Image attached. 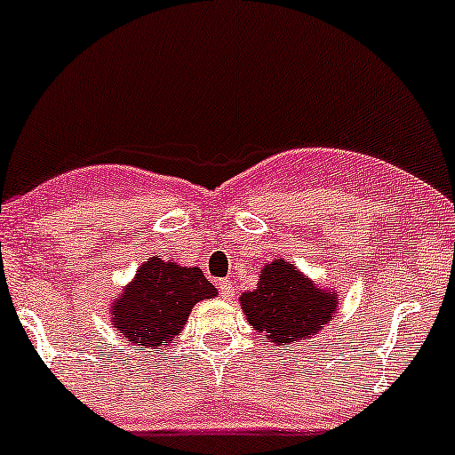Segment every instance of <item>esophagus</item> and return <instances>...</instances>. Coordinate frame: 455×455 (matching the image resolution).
Segmentation results:
<instances>
[{
    "label": "esophagus",
    "instance_id": "34e87169",
    "mask_svg": "<svg viewBox=\"0 0 455 455\" xmlns=\"http://www.w3.org/2000/svg\"><path fill=\"white\" fill-rule=\"evenodd\" d=\"M218 289H220V293L227 298V300H233V298H235V291H233V284H231V281H228V278H222V281H218Z\"/></svg>",
    "mask_w": 455,
    "mask_h": 455
}]
</instances>
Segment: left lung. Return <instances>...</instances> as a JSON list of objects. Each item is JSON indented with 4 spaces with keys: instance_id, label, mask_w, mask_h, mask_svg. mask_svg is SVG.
<instances>
[{
    "instance_id": "obj_1",
    "label": "left lung",
    "mask_w": 455,
    "mask_h": 455,
    "mask_svg": "<svg viewBox=\"0 0 455 455\" xmlns=\"http://www.w3.org/2000/svg\"><path fill=\"white\" fill-rule=\"evenodd\" d=\"M243 313L259 332L276 346H293L315 337L334 315L337 298L332 291L317 289L304 278L293 263L272 261L261 269L254 291L242 298Z\"/></svg>"
}]
</instances>
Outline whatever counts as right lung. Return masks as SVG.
Wrapping results in <instances>:
<instances>
[{
	"label": "right lung",
	"instance_id": "obj_1",
	"mask_svg": "<svg viewBox=\"0 0 455 455\" xmlns=\"http://www.w3.org/2000/svg\"><path fill=\"white\" fill-rule=\"evenodd\" d=\"M216 287L198 267L151 257L138 269L136 281L114 302L112 322L127 341L159 352L171 346L186 326L196 302L216 296Z\"/></svg>",
	"mask_w": 455,
	"mask_h": 455
}]
</instances>
